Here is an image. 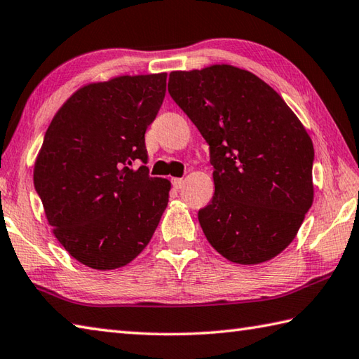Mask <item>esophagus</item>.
Returning <instances> with one entry per match:
<instances>
[{
    "instance_id": "esophagus-1",
    "label": "esophagus",
    "mask_w": 359,
    "mask_h": 359,
    "mask_svg": "<svg viewBox=\"0 0 359 359\" xmlns=\"http://www.w3.org/2000/svg\"><path fill=\"white\" fill-rule=\"evenodd\" d=\"M172 185L175 189H180L184 187V179H172Z\"/></svg>"
}]
</instances>
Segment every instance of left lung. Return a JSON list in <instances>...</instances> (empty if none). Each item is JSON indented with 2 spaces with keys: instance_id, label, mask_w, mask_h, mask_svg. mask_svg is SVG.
<instances>
[{
  "instance_id": "1",
  "label": "left lung",
  "mask_w": 359,
  "mask_h": 359,
  "mask_svg": "<svg viewBox=\"0 0 359 359\" xmlns=\"http://www.w3.org/2000/svg\"><path fill=\"white\" fill-rule=\"evenodd\" d=\"M168 91L210 146L215 194L199 210L208 243L238 264L269 262L310 210L314 147L276 90L248 69L172 72Z\"/></svg>"
}]
</instances>
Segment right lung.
I'll return each mask as SVG.
<instances>
[{
    "label": "right lung",
    "mask_w": 359,
    "mask_h": 359,
    "mask_svg": "<svg viewBox=\"0 0 359 359\" xmlns=\"http://www.w3.org/2000/svg\"><path fill=\"white\" fill-rule=\"evenodd\" d=\"M166 76H118L74 91L35 158V191L54 236L91 269L123 268L142 254L168 205L171 182L132 168L147 160L144 133Z\"/></svg>",
    "instance_id": "right-lung-1"
}]
</instances>
